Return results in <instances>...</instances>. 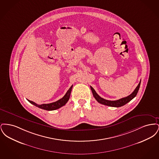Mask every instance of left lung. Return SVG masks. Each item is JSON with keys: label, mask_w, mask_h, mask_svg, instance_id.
Here are the masks:
<instances>
[{"label": "left lung", "mask_w": 159, "mask_h": 159, "mask_svg": "<svg viewBox=\"0 0 159 159\" xmlns=\"http://www.w3.org/2000/svg\"><path fill=\"white\" fill-rule=\"evenodd\" d=\"M140 84H141V80L138 84V85L137 86V87L135 88V89L130 95H129V96L126 97H125V98H123L120 99H118V100H116V101H110V100H107L105 99L102 98H101V97L99 96L97 94V93L95 91V89L92 86H91V89L94 98L99 103L102 104L103 105L110 106V107H120L125 105L126 104H127L129 101H130L132 99L136 97L137 93L139 91Z\"/></svg>", "instance_id": "8db88e82"}]
</instances>
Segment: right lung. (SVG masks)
Listing matches in <instances>:
<instances>
[{
  "label": "right lung",
  "mask_w": 159,
  "mask_h": 159,
  "mask_svg": "<svg viewBox=\"0 0 159 159\" xmlns=\"http://www.w3.org/2000/svg\"><path fill=\"white\" fill-rule=\"evenodd\" d=\"M72 88H73V85L70 88V89L67 92L66 95L62 98L58 100L56 102H52V103L43 104H41V105H39V104H37L36 103H35L34 102H33V101H30V100H28V101H29V102H30L31 104H33L34 106L38 107L40 108L46 110H48V111L55 110L58 109V108H61V107L64 106L68 102V99H69L70 97V94H71Z\"/></svg>",
  "instance_id": "1"
}]
</instances>
